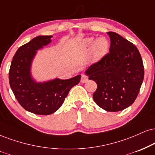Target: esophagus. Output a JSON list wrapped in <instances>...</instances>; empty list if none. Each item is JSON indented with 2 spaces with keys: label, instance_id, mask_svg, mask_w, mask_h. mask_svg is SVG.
Masks as SVG:
<instances>
[{
  "label": "esophagus",
  "instance_id": "1",
  "mask_svg": "<svg viewBox=\"0 0 155 155\" xmlns=\"http://www.w3.org/2000/svg\"><path fill=\"white\" fill-rule=\"evenodd\" d=\"M87 80H88L87 76L85 75V74H82V78H81V81L82 83H86V82L87 81Z\"/></svg>",
  "mask_w": 155,
  "mask_h": 155
}]
</instances>
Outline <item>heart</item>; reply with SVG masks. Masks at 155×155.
Instances as JSON below:
<instances>
[{"mask_svg": "<svg viewBox=\"0 0 155 155\" xmlns=\"http://www.w3.org/2000/svg\"><path fill=\"white\" fill-rule=\"evenodd\" d=\"M81 45L84 49H90L89 59L93 62L102 60L108 54L110 49L109 40L105 37H101L96 39L93 37L85 38Z\"/></svg>", "mask_w": 155, "mask_h": 155, "instance_id": "b5f03b06", "label": "heart"}]
</instances>
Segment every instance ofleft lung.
Segmentation results:
<instances>
[{"label":"left lung","instance_id":"1","mask_svg":"<svg viewBox=\"0 0 155 155\" xmlns=\"http://www.w3.org/2000/svg\"><path fill=\"white\" fill-rule=\"evenodd\" d=\"M110 39L109 53L85 71L97 84L95 103L110 112L130 106L137 98L144 80L142 57L136 46L115 32H107Z\"/></svg>","mask_w":155,"mask_h":155}]
</instances>
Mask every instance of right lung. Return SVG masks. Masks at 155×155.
Masks as SVG:
<instances>
[{
  "label": "right lung",
  "mask_w": 155,
  "mask_h": 155,
  "mask_svg": "<svg viewBox=\"0 0 155 155\" xmlns=\"http://www.w3.org/2000/svg\"><path fill=\"white\" fill-rule=\"evenodd\" d=\"M52 36H39L20 47L11 62L9 83L23 108L38 115H49L62 106L70 89L79 83L81 75L70 79L54 78L37 82L32 77L31 64L37 50L51 43Z\"/></svg>",
  "instance_id": "add662e5"
}]
</instances>
